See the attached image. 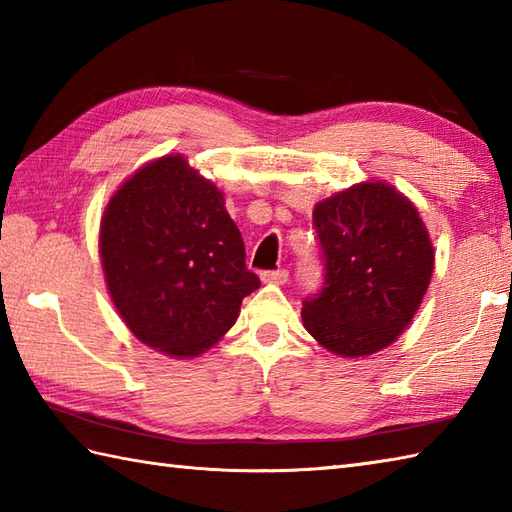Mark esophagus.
Returning <instances> with one entry per match:
<instances>
[{"label":"esophagus","instance_id":"obj_1","mask_svg":"<svg viewBox=\"0 0 512 512\" xmlns=\"http://www.w3.org/2000/svg\"><path fill=\"white\" fill-rule=\"evenodd\" d=\"M288 277H290V275H288L286 268L264 270V273H262V281H266V284H286Z\"/></svg>","mask_w":512,"mask_h":512}]
</instances>
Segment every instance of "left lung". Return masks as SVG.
<instances>
[{
  "label": "left lung",
  "mask_w": 512,
  "mask_h": 512,
  "mask_svg": "<svg viewBox=\"0 0 512 512\" xmlns=\"http://www.w3.org/2000/svg\"><path fill=\"white\" fill-rule=\"evenodd\" d=\"M323 284L303 299V325L325 350L367 356L398 339L433 273V246L405 195L365 182L319 202Z\"/></svg>",
  "instance_id": "obj_1"
}]
</instances>
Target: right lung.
Instances as JSON below:
<instances>
[{"instance_id": "add662e5", "label": "right lung", "mask_w": 512, "mask_h": 512, "mask_svg": "<svg viewBox=\"0 0 512 512\" xmlns=\"http://www.w3.org/2000/svg\"><path fill=\"white\" fill-rule=\"evenodd\" d=\"M107 288L127 328L171 356L202 354L259 288L224 198L182 156L143 167L101 222Z\"/></svg>"}]
</instances>
